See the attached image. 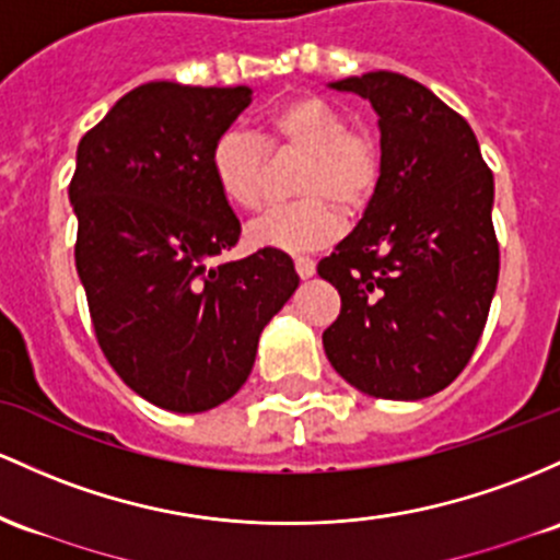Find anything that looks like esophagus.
<instances>
[{
    "mask_svg": "<svg viewBox=\"0 0 560 560\" xmlns=\"http://www.w3.org/2000/svg\"><path fill=\"white\" fill-rule=\"evenodd\" d=\"M294 270H298L300 279H311L313 273H316V262L311 260V257H294Z\"/></svg>",
    "mask_w": 560,
    "mask_h": 560,
    "instance_id": "1",
    "label": "esophagus"
}]
</instances>
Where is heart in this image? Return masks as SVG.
<instances>
[{
    "mask_svg": "<svg viewBox=\"0 0 560 560\" xmlns=\"http://www.w3.org/2000/svg\"><path fill=\"white\" fill-rule=\"evenodd\" d=\"M268 153H300L292 190L300 199L270 207L247 229L255 247L305 252L340 233V212L370 207L383 175V151L364 127L316 95H294L273 106L257 135L225 130L212 143L210 170L220 194L242 210H255L266 196Z\"/></svg>",
    "mask_w": 560,
    "mask_h": 560,
    "instance_id": "1",
    "label": "heart"
}]
</instances>
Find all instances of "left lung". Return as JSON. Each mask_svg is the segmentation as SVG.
Returning <instances> with one entry per match:
<instances>
[{
  "instance_id": "1",
  "label": "left lung",
  "mask_w": 560,
  "mask_h": 560,
  "mask_svg": "<svg viewBox=\"0 0 560 560\" xmlns=\"http://www.w3.org/2000/svg\"><path fill=\"white\" fill-rule=\"evenodd\" d=\"M331 88L377 110L383 175L353 233L318 262L342 300L324 350L361 393L417 401L454 383L487 327L494 175L468 121L415 79L370 71Z\"/></svg>"
}]
</instances>
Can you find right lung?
I'll return each instance as SVG.
<instances>
[{
	"mask_svg": "<svg viewBox=\"0 0 560 560\" xmlns=\"http://www.w3.org/2000/svg\"><path fill=\"white\" fill-rule=\"evenodd\" d=\"M249 101V88L140 84L77 149L73 257L97 346L138 396L180 415L247 383L262 327L300 284L281 249L207 266L242 236L210 151Z\"/></svg>",
	"mask_w": 560,
	"mask_h": 560,
	"instance_id": "right-lung-1",
	"label": "right lung"
}]
</instances>
